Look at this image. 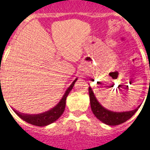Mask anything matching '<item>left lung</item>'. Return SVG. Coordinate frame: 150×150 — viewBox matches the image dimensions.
I'll use <instances>...</instances> for the list:
<instances>
[{"instance_id": "obj_1", "label": "left lung", "mask_w": 150, "mask_h": 150, "mask_svg": "<svg viewBox=\"0 0 150 150\" xmlns=\"http://www.w3.org/2000/svg\"><path fill=\"white\" fill-rule=\"evenodd\" d=\"M88 93H89L91 109L93 114L101 122L109 126H117L125 122L134 115L139 107V106L134 110L128 111V112H112L104 108L98 103L91 87H88Z\"/></svg>"}]
</instances>
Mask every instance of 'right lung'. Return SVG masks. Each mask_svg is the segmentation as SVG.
Returning <instances> with one entry per match:
<instances>
[{"instance_id":"1","label":"right lung","mask_w":150,"mask_h":150,"mask_svg":"<svg viewBox=\"0 0 150 150\" xmlns=\"http://www.w3.org/2000/svg\"><path fill=\"white\" fill-rule=\"evenodd\" d=\"M78 79H75L74 80L71 85L68 88V89L65 91V93L64 94L63 97L60 100V102L56 105L54 108L52 109L47 111L45 112L40 113L37 115H28V114H23L21 112H19L18 111L14 110L15 113L24 121L28 122V123L37 126H45L55 122L61 115H62L66 105V98L69 96V92L72 89L73 86L75 85V81H77Z\"/></svg>"}]
</instances>
